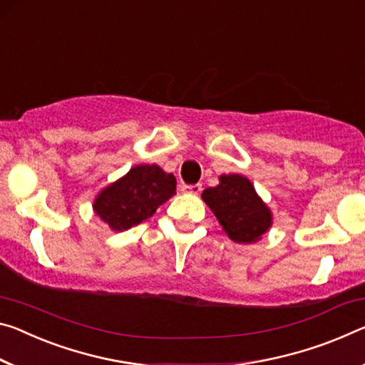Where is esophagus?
Instances as JSON below:
<instances>
[{
    "label": "esophagus",
    "mask_w": 365,
    "mask_h": 365,
    "mask_svg": "<svg viewBox=\"0 0 365 365\" xmlns=\"http://www.w3.org/2000/svg\"><path fill=\"white\" fill-rule=\"evenodd\" d=\"M201 190H203V187H201V183H195V185H183V187H182V192H185V193H192V195H198V193H201Z\"/></svg>",
    "instance_id": "1"
}]
</instances>
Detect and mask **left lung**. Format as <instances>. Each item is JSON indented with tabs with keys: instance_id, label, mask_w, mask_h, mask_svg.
<instances>
[{
	"instance_id": "obj_1",
	"label": "left lung",
	"mask_w": 365,
	"mask_h": 365,
	"mask_svg": "<svg viewBox=\"0 0 365 365\" xmlns=\"http://www.w3.org/2000/svg\"><path fill=\"white\" fill-rule=\"evenodd\" d=\"M225 234L237 244H253L273 224V214L255 192L252 182L239 173L219 177V185L201 195Z\"/></svg>"
}]
</instances>
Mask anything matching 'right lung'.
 Wrapping results in <instances>:
<instances>
[{"label": "right lung", "instance_id": "1", "mask_svg": "<svg viewBox=\"0 0 365 365\" xmlns=\"http://www.w3.org/2000/svg\"><path fill=\"white\" fill-rule=\"evenodd\" d=\"M177 180L159 165H136L110 183L94 200V212L117 232L151 217L160 205L175 195Z\"/></svg>", "mask_w": 365, "mask_h": 365}]
</instances>
